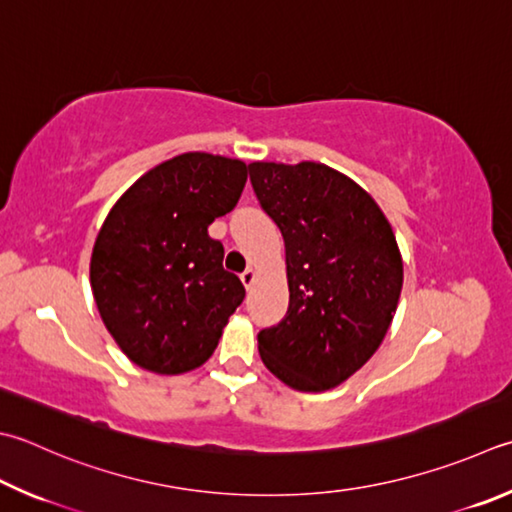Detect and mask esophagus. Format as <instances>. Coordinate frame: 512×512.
<instances>
[{
	"instance_id": "34e87169",
	"label": "esophagus",
	"mask_w": 512,
	"mask_h": 512,
	"mask_svg": "<svg viewBox=\"0 0 512 512\" xmlns=\"http://www.w3.org/2000/svg\"><path fill=\"white\" fill-rule=\"evenodd\" d=\"M256 269L254 267H247L245 269V272L243 274H240V281H243V285L249 289V287H252L254 283H256Z\"/></svg>"
}]
</instances>
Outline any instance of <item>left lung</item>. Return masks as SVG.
<instances>
[{
	"mask_svg": "<svg viewBox=\"0 0 512 512\" xmlns=\"http://www.w3.org/2000/svg\"><path fill=\"white\" fill-rule=\"evenodd\" d=\"M260 205L285 238L289 307L258 334L276 379L336 388L379 350L397 312L403 260L390 220L361 185L321 162H252Z\"/></svg>",
	"mask_w": 512,
	"mask_h": 512,
	"instance_id": "obj_1",
	"label": "left lung"
}]
</instances>
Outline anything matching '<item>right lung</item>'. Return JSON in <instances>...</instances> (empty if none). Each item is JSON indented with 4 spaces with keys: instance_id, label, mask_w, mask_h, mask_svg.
I'll return each instance as SVG.
<instances>
[{
    "instance_id": "obj_1",
    "label": "right lung",
    "mask_w": 512,
    "mask_h": 512,
    "mask_svg": "<svg viewBox=\"0 0 512 512\" xmlns=\"http://www.w3.org/2000/svg\"><path fill=\"white\" fill-rule=\"evenodd\" d=\"M245 182L243 160L180 153L140 176L104 218L91 254L93 298L140 368H200L243 303L245 287L207 229L236 207Z\"/></svg>"
}]
</instances>
